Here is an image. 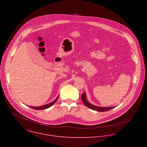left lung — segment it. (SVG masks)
I'll return each instance as SVG.
<instances>
[{
	"mask_svg": "<svg viewBox=\"0 0 147 147\" xmlns=\"http://www.w3.org/2000/svg\"><path fill=\"white\" fill-rule=\"evenodd\" d=\"M81 99H82V100L84 104L86 107L90 108L91 109H92L94 111H98V112H107V111H110L111 109H113L115 107H97V106L94 105L90 103L88 101V100L87 99V97H86V92H84L83 94H82Z\"/></svg>",
	"mask_w": 147,
	"mask_h": 147,
	"instance_id": "obj_1",
	"label": "left lung"
}]
</instances>
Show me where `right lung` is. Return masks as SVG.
I'll return each instance as SVG.
<instances>
[{
    "label": "right lung",
    "instance_id": "1",
    "mask_svg": "<svg viewBox=\"0 0 147 147\" xmlns=\"http://www.w3.org/2000/svg\"><path fill=\"white\" fill-rule=\"evenodd\" d=\"M58 98H59V95L57 96V98L53 102H52L51 103H49L48 104H46V105H42V106H40V107H31V108H32V109H36V110H44V109H46L49 108V107H52L53 105H54L55 103L57 101Z\"/></svg>",
    "mask_w": 147,
    "mask_h": 147
}]
</instances>
